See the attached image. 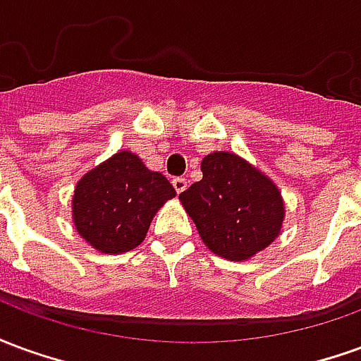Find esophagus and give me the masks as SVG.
<instances>
[{"label": "esophagus", "instance_id": "esophagus-1", "mask_svg": "<svg viewBox=\"0 0 361 361\" xmlns=\"http://www.w3.org/2000/svg\"><path fill=\"white\" fill-rule=\"evenodd\" d=\"M172 185L178 193H181V191H185V189H188V180H185V178H173Z\"/></svg>", "mask_w": 361, "mask_h": 361}]
</instances>
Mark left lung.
I'll return each mask as SVG.
<instances>
[{
  "label": "left lung",
  "instance_id": "obj_1",
  "mask_svg": "<svg viewBox=\"0 0 361 361\" xmlns=\"http://www.w3.org/2000/svg\"><path fill=\"white\" fill-rule=\"evenodd\" d=\"M203 180L180 193L209 250L245 261L279 235L284 204L267 176L232 152H212L201 162Z\"/></svg>",
  "mask_w": 361,
  "mask_h": 361
}]
</instances>
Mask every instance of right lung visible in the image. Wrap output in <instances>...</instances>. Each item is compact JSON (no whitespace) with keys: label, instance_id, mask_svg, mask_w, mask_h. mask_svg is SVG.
Returning <instances> with one entry per match:
<instances>
[{"label":"right lung","instance_id":"obj_1","mask_svg":"<svg viewBox=\"0 0 361 361\" xmlns=\"http://www.w3.org/2000/svg\"><path fill=\"white\" fill-rule=\"evenodd\" d=\"M176 189L160 172H150L133 152H118L77 183L73 222L77 232L102 253L135 250L150 220Z\"/></svg>","mask_w":361,"mask_h":361}]
</instances>
